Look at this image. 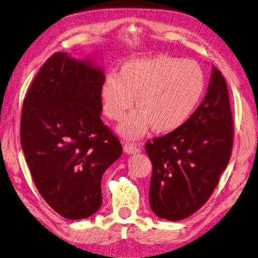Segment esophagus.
Segmentation results:
<instances>
[{
  "mask_svg": "<svg viewBox=\"0 0 258 258\" xmlns=\"http://www.w3.org/2000/svg\"><path fill=\"white\" fill-rule=\"evenodd\" d=\"M123 152L125 153V154H129V155L138 154V153L141 152V145H134V144H124Z\"/></svg>",
  "mask_w": 258,
  "mask_h": 258,
  "instance_id": "1",
  "label": "esophagus"
}]
</instances>
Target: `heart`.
Here are the masks:
<instances>
[{
    "instance_id": "obj_1",
    "label": "heart",
    "mask_w": 258,
    "mask_h": 258,
    "mask_svg": "<svg viewBox=\"0 0 258 258\" xmlns=\"http://www.w3.org/2000/svg\"><path fill=\"white\" fill-rule=\"evenodd\" d=\"M206 89L205 74L192 60L169 55L133 58L107 75L99 87L104 115L120 121L133 106L137 111L125 117L117 133L138 139L148 129L168 134L188 121L200 105Z\"/></svg>"
}]
</instances>
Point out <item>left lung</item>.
Instances as JSON below:
<instances>
[{
    "label": "left lung",
    "instance_id": "1",
    "mask_svg": "<svg viewBox=\"0 0 258 258\" xmlns=\"http://www.w3.org/2000/svg\"><path fill=\"white\" fill-rule=\"evenodd\" d=\"M232 125L227 83L212 67L204 101L186 123L145 146L153 164L150 205L156 216L183 220L209 201L231 155Z\"/></svg>",
    "mask_w": 258,
    "mask_h": 258
}]
</instances>
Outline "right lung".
I'll return each mask as SVG.
<instances>
[{
  "mask_svg": "<svg viewBox=\"0 0 258 258\" xmlns=\"http://www.w3.org/2000/svg\"><path fill=\"white\" fill-rule=\"evenodd\" d=\"M104 78L94 56L57 52L36 75L22 107L21 146L31 177L47 204L69 220L99 210L103 174L122 154L101 119Z\"/></svg>",
  "mask_w": 258,
  "mask_h": 258,
  "instance_id": "right-lung-1",
  "label": "right lung"
}]
</instances>
